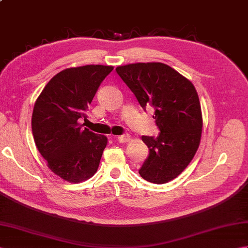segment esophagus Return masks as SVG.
I'll return each mask as SVG.
<instances>
[{
	"mask_svg": "<svg viewBox=\"0 0 248 248\" xmlns=\"http://www.w3.org/2000/svg\"><path fill=\"white\" fill-rule=\"evenodd\" d=\"M119 143H125V141H128L130 140V135L129 134H123V135H119L116 138Z\"/></svg>",
	"mask_w": 248,
	"mask_h": 248,
	"instance_id": "esophagus-1",
	"label": "esophagus"
}]
</instances>
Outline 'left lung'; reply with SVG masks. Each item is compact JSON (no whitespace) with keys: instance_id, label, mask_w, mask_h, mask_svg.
I'll use <instances>...</instances> for the list:
<instances>
[{"instance_id":"1","label":"left lung","mask_w":248,"mask_h":248,"mask_svg":"<svg viewBox=\"0 0 248 248\" xmlns=\"http://www.w3.org/2000/svg\"><path fill=\"white\" fill-rule=\"evenodd\" d=\"M141 108L155 109L160 133L141 136L149 148L139 170L141 178L163 184L186 170L198 149L202 116L192 82L162 62H138L116 68Z\"/></svg>"}]
</instances>
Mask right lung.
Instances as JSON below:
<instances>
[{"label":"right lung","instance_id":"right-lung-1","mask_svg":"<svg viewBox=\"0 0 248 248\" xmlns=\"http://www.w3.org/2000/svg\"><path fill=\"white\" fill-rule=\"evenodd\" d=\"M114 68L87 65L68 68L46 84L34 105L31 130L37 149L55 175L78 183L97 171L108 144L104 135L84 128L88 105Z\"/></svg>","mask_w":248,"mask_h":248}]
</instances>
